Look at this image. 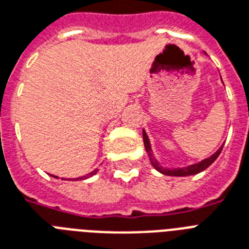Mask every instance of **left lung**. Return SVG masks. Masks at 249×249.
<instances>
[{"label": "left lung", "instance_id": "obj_1", "mask_svg": "<svg viewBox=\"0 0 249 249\" xmlns=\"http://www.w3.org/2000/svg\"><path fill=\"white\" fill-rule=\"evenodd\" d=\"M142 139H144L145 150H146V153H148L152 166L154 167L158 172H160V174L163 175H167V176H190V175L199 174V172H202V171L207 170V168H208V167H210L211 164L216 160V159H217V157L220 156V153H221L222 150V146H224V145H221V146L217 149V152L213 153L211 157H208V158L203 159V160H200V162L198 163H194V164H190V166H186V167L167 168V167H163L162 164L157 160L154 154H153L152 145H150V141H149V137L148 135H146V132H145V130H142Z\"/></svg>", "mask_w": 249, "mask_h": 249}]
</instances>
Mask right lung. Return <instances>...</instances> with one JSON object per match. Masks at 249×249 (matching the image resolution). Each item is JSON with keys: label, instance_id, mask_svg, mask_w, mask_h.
<instances>
[{"label": "right lung", "instance_id": "obj_1", "mask_svg": "<svg viewBox=\"0 0 249 249\" xmlns=\"http://www.w3.org/2000/svg\"><path fill=\"white\" fill-rule=\"evenodd\" d=\"M96 172H97V170H95V171H92V172H90V174H89V175H86V176H82V178H75V180H86V178H91V176H93V175H96ZM55 178H56V176H55ZM63 180H65V178H63ZM73 181H74V178H73Z\"/></svg>", "mask_w": 249, "mask_h": 249}]
</instances>
